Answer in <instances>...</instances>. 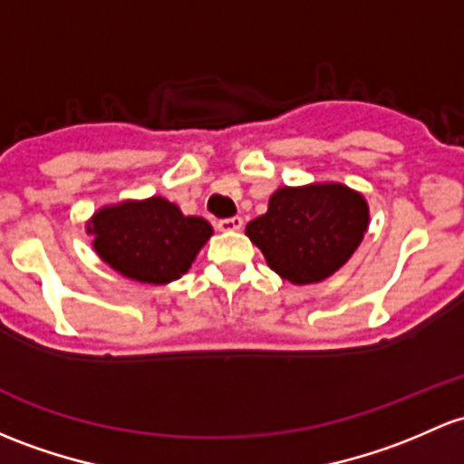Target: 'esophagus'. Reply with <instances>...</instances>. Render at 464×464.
<instances>
[{
  "mask_svg": "<svg viewBox=\"0 0 464 464\" xmlns=\"http://www.w3.org/2000/svg\"><path fill=\"white\" fill-rule=\"evenodd\" d=\"M242 218H228V219H219L216 224L218 231H240L242 228Z\"/></svg>",
  "mask_w": 464,
  "mask_h": 464,
  "instance_id": "1",
  "label": "esophagus"
}]
</instances>
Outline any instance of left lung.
Listing matches in <instances>:
<instances>
[{
    "instance_id": "8db88e82",
    "label": "left lung",
    "mask_w": 464,
    "mask_h": 464,
    "mask_svg": "<svg viewBox=\"0 0 464 464\" xmlns=\"http://www.w3.org/2000/svg\"><path fill=\"white\" fill-rule=\"evenodd\" d=\"M367 227V199L344 184L326 182L277 188L265 216L246 224V236L277 276L314 285L353 256Z\"/></svg>"
}]
</instances>
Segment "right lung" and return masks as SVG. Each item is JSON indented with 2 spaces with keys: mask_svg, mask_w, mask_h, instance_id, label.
<instances>
[{
  "mask_svg": "<svg viewBox=\"0 0 464 464\" xmlns=\"http://www.w3.org/2000/svg\"><path fill=\"white\" fill-rule=\"evenodd\" d=\"M86 231L106 265L146 285H169L182 277L213 236L207 219L184 216L164 198L126 199L100 208Z\"/></svg>",
  "mask_w": 464,
  "mask_h": 464,
  "instance_id": "1",
  "label": "right lung"
}]
</instances>
